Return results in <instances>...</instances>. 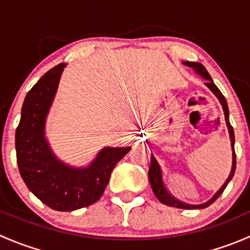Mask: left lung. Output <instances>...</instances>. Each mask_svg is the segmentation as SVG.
Listing matches in <instances>:
<instances>
[{"mask_svg":"<svg viewBox=\"0 0 250 250\" xmlns=\"http://www.w3.org/2000/svg\"><path fill=\"white\" fill-rule=\"evenodd\" d=\"M184 65L186 66L191 67V69L195 70L198 75H201L204 80L207 81L206 85L216 95V98L219 99L220 102L221 106H223L224 113H225V121H226V125H228V129H229V134H230V140H231V147H232V167H231V172L229 178L226 179V181L224 183V185L219 188L218 192L208 201V202L203 203V204H198V206H193V204H188V203H184L181 201L176 200L174 198L172 195L167 191L166 188L165 184H163V179H162V172H161V168L158 166L157 161L156 158L153 157V155H151V165H150V169H148V180H150L151 184V188H152L153 193H155L156 197L158 198L161 203L166 204V206H169V207H175V208H181V209H202V208H207V207L210 206L214 201H216V198L224 192V190L226 188L228 184L230 183L231 179L233 178L234 175V170H236V152H234V133H233V128L230 123V118H229V106H228V102H226L225 97L221 94V92L219 90V88L216 87L215 83L213 82L211 80L210 75L208 74V71L206 70V67L203 66L202 64L200 62H183Z\"/></svg>","mask_w":250,"mask_h":250,"instance_id":"1","label":"left lung"}]
</instances>
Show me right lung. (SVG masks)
<instances>
[{"instance_id": "right-lung-1", "label": "right lung", "mask_w": 250, "mask_h": 250, "mask_svg": "<svg viewBox=\"0 0 250 250\" xmlns=\"http://www.w3.org/2000/svg\"><path fill=\"white\" fill-rule=\"evenodd\" d=\"M64 67L62 62L49 70L25 97L16 150L19 173L27 188L49 208L71 211L102 197L111 172L130 147H104L85 168L69 167L58 160L44 137V125Z\"/></svg>"}]
</instances>
